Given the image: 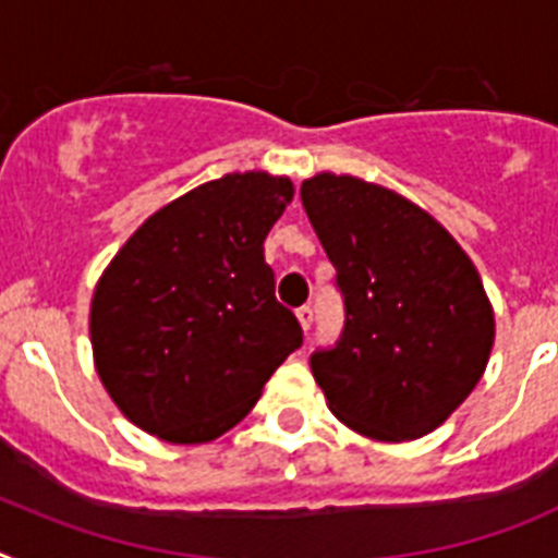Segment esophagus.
Returning <instances> with one entry per match:
<instances>
[{
	"mask_svg": "<svg viewBox=\"0 0 558 558\" xmlns=\"http://www.w3.org/2000/svg\"><path fill=\"white\" fill-rule=\"evenodd\" d=\"M298 319H300V328H303V331H308V328H312V319H314L312 306H300L298 308Z\"/></svg>",
	"mask_w": 558,
	"mask_h": 558,
	"instance_id": "obj_1",
	"label": "esophagus"
}]
</instances>
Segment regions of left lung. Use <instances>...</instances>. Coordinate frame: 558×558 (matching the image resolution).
<instances>
[{"instance_id": "8db88e82", "label": "left lung", "mask_w": 558, "mask_h": 558, "mask_svg": "<svg viewBox=\"0 0 558 558\" xmlns=\"http://www.w3.org/2000/svg\"><path fill=\"white\" fill-rule=\"evenodd\" d=\"M337 269L345 326L312 353L328 410L373 440H415L458 410L486 371L494 312L438 221L387 187L317 173L300 187Z\"/></svg>"}]
</instances>
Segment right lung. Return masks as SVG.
<instances>
[{"mask_svg": "<svg viewBox=\"0 0 558 558\" xmlns=\"http://www.w3.org/2000/svg\"><path fill=\"white\" fill-rule=\"evenodd\" d=\"M292 196L286 177L227 173L154 213L106 266L89 312L95 367L140 429L219 438L303 345L264 258Z\"/></svg>", "mask_w": 558, "mask_h": 558, "instance_id": "obj_1", "label": "right lung"}]
</instances>
